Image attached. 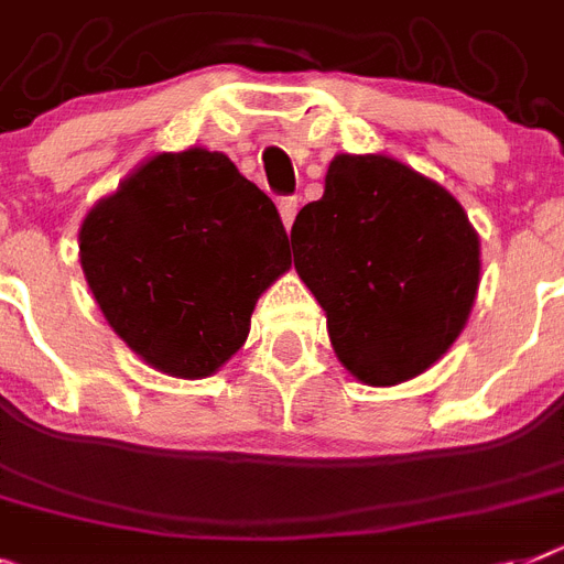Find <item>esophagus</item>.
Wrapping results in <instances>:
<instances>
[{
	"label": "esophagus",
	"instance_id": "34e87169",
	"mask_svg": "<svg viewBox=\"0 0 564 564\" xmlns=\"http://www.w3.org/2000/svg\"><path fill=\"white\" fill-rule=\"evenodd\" d=\"M296 209H300V202L293 198V195H285V198H279V216H282V225L291 230L293 218H296Z\"/></svg>",
	"mask_w": 564,
	"mask_h": 564
}]
</instances>
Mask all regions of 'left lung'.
<instances>
[{
	"instance_id": "1",
	"label": "left lung",
	"mask_w": 564,
	"mask_h": 564,
	"mask_svg": "<svg viewBox=\"0 0 564 564\" xmlns=\"http://www.w3.org/2000/svg\"><path fill=\"white\" fill-rule=\"evenodd\" d=\"M291 241L339 362L362 383L421 375L467 323L481 271L476 230L441 184L394 158H334Z\"/></svg>"
}]
</instances>
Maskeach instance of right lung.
Masks as SVG:
<instances>
[{"instance_id":"add662e5","label":"right lung","mask_w":564,"mask_h":564,"mask_svg":"<svg viewBox=\"0 0 564 564\" xmlns=\"http://www.w3.org/2000/svg\"><path fill=\"white\" fill-rule=\"evenodd\" d=\"M80 262L126 346L195 380L239 351L291 250L276 204L230 158L187 149L147 161L88 213Z\"/></svg>"}]
</instances>
